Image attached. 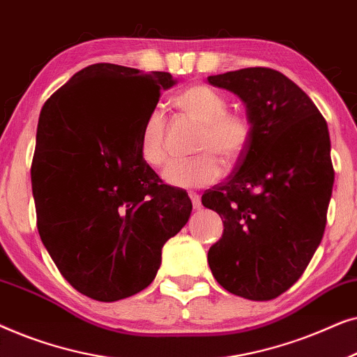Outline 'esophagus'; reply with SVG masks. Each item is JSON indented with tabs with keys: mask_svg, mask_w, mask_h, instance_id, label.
Returning <instances> with one entry per match:
<instances>
[{
	"mask_svg": "<svg viewBox=\"0 0 357 357\" xmlns=\"http://www.w3.org/2000/svg\"><path fill=\"white\" fill-rule=\"evenodd\" d=\"M188 197H190V199H192L193 208H199V206H202V199H199V195H197L195 192H190Z\"/></svg>",
	"mask_w": 357,
	"mask_h": 357,
	"instance_id": "esophagus-1",
	"label": "esophagus"
}]
</instances>
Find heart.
Wrapping results in <instances>:
<instances>
[{"mask_svg":"<svg viewBox=\"0 0 357 357\" xmlns=\"http://www.w3.org/2000/svg\"><path fill=\"white\" fill-rule=\"evenodd\" d=\"M174 105L188 119L202 125L192 159L172 160L164 169L165 183L175 188H202L221 177L222 165H234L245 154L252 138V126L243 115L227 112L221 92L206 84H192L178 92ZM165 119L160 110L149 112L139 130L141 158L151 167H160L167 159Z\"/></svg>","mask_w":357,"mask_h":357,"instance_id":"obj_1","label":"heart"}]
</instances>
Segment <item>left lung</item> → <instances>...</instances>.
Segmentation results:
<instances>
[{
  "instance_id": "left-lung-1",
  "label": "left lung",
  "mask_w": 357,
  "mask_h": 357,
  "mask_svg": "<svg viewBox=\"0 0 357 357\" xmlns=\"http://www.w3.org/2000/svg\"><path fill=\"white\" fill-rule=\"evenodd\" d=\"M245 104L252 138L224 182L202 197L224 219L208 263L224 289L270 301L302 276L320 245L335 182L328 126L310 97L271 68L208 76Z\"/></svg>"
}]
</instances>
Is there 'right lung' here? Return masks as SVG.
I'll use <instances>...</instances> for the list:
<instances>
[{
  "label": "right lung",
  "mask_w": 357,
  "mask_h": 357,
  "mask_svg": "<svg viewBox=\"0 0 357 357\" xmlns=\"http://www.w3.org/2000/svg\"><path fill=\"white\" fill-rule=\"evenodd\" d=\"M170 73L97 63L42 107L31 177L37 229L63 278L114 302L155 278L164 243L192 213L139 153V130L175 84Z\"/></svg>",
  "instance_id": "obj_1"
}]
</instances>
